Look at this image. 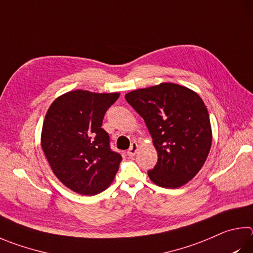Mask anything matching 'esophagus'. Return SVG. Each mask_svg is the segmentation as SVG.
Returning <instances> with one entry per match:
<instances>
[{
    "label": "esophagus",
    "mask_w": 253,
    "mask_h": 253,
    "mask_svg": "<svg viewBox=\"0 0 253 253\" xmlns=\"http://www.w3.org/2000/svg\"><path fill=\"white\" fill-rule=\"evenodd\" d=\"M137 150H138V144H137V142H131L130 148L128 149V151H127V155L130 156V157H132V156L136 155Z\"/></svg>",
    "instance_id": "1"
}]
</instances>
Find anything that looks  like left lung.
Returning <instances> with one entry per match:
<instances>
[{
    "instance_id": "8db88e82",
    "label": "left lung",
    "mask_w": 253,
    "mask_h": 253,
    "mask_svg": "<svg viewBox=\"0 0 253 253\" xmlns=\"http://www.w3.org/2000/svg\"><path fill=\"white\" fill-rule=\"evenodd\" d=\"M125 98L144 118L157 150L150 180L171 189L186 185L203 168L212 141L204 100L174 83L132 90Z\"/></svg>"
}]
</instances>
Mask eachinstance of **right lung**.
Here are the masks:
<instances>
[{"instance_id":"add662e5","label":"right lung","mask_w":253,"mask_h":253,"mask_svg":"<svg viewBox=\"0 0 253 253\" xmlns=\"http://www.w3.org/2000/svg\"><path fill=\"white\" fill-rule=\"evenodd\" d=\"M119 93L76 89L59 96L45 116L41 145L55 176L80 195L104 191L113 182L122 156L109 147L102 128Z\"/></svg>"}]
</instances>
